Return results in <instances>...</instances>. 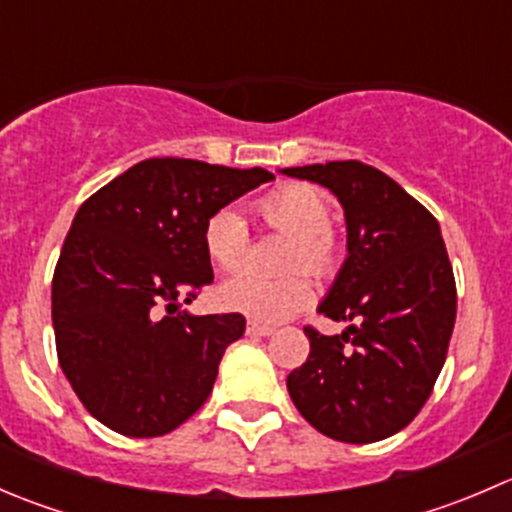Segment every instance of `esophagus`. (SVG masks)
<instances>
[{"label": "esophagus", "instance_id": "esophagus-1", "mask_svg": "<svg viewBox=\"0 0 512 512\" xmlns=\"http://www.w3.org/2000/svg\"><path fill=\"white\" fill-rule=\"evenodd\" d=\"M247 334L250 337H270V334H275V327L262 322H247Z\"/></svg>", "mask_w": 512, "mask_h": 512}]
</instances>
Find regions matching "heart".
Returning <instances> with one entry per match:
<instances>
[{"instance_id":"1","label":"heart","mask_w":512,"mask_h":512,"mask_svg":"<svg viewBox=\"0 0 512 512\" xmlns=\"http://www.w3.org/2000/svg\"><path fill=\"white\" fill-rule=\"evenodd\" d=\"M267 225L292 235L289 270L327 272L334 262L332 208L319 190L309 185H282L257 203ZM247 220L240 210L223 208L208 218L203 227V247L218 270L237 272L247 255ZM314 289L302 272L287 277L240 275L220 287V302L230 312H240L257 322H282L307 307Z\"/></svg>"}]
</instances>
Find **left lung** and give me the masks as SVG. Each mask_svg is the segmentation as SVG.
<instances>
[{
    "mask_svg": "<svg viewBox=\"0 0 512 512\" xmlns=\"http://www.w3.org/2000/svg\"><path fill=\"white\" fill-rule=\"evenodd\" d=\"M339 200L347 260L317 312L349 322L287 376L297 411L324 436L374 443L409 426L431 396L456 324V280L436 218L396 180L359 160L280 170Z\"/></svg>",
    "mask_w": 512,
    "mask_h": 512,
    "instance_id": "1",
    "label": "left lung"
}]
</instances>
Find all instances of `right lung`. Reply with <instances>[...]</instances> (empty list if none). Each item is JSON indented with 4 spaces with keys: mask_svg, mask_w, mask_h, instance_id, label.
Wrapping results in <instances>:
<instances>
[{
    "mask_svg": "<svg viewBox=\"0 0 512 512\" xmlns=\"http://www.w3.org/2000/svg\"><path fill=\"white\" fill-rule=\"evenodd\" d=\"M275 175L190 158H148L76 213L51 282L56 354L71 389L111 431L178 428L213 391L242 314L183 309L213 282L208 218Z\"/></svg>",
    "mask_w": 512,
    "mask_h": 512,
    "instance_id": "1",
    "label": "right lung"
}]
</instances>
